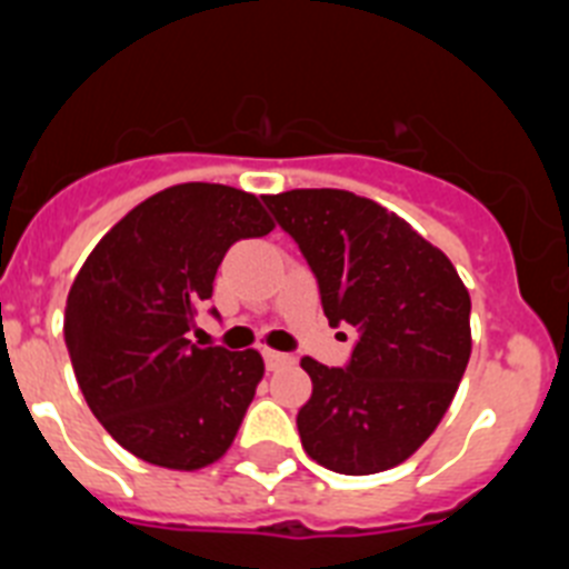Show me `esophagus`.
<instances>
[{"label":"esophagus","mask_w":569,"mask_h":569,"mask_svg":"<svg viewBox=\"0 0 569 569\" xmlns=\"http://www.w3.org/2000/svg\"><path fill=\"white\" fill-rule=\"evenodd\" d=\"M263 362H267V370H278L291 365L295 359H291L289 353H280V350H263Z\"/></svg>","instance_id":"esophagus-1"}]
</instances>
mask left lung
Segmentation results:
<instances>
[{
  "instance_id": "8db88e82",
  "label": "left lung",
  "mask_w": 569,
  "mask_h": 569,
  "mask_svg": "<svg viewBox=\"0 0 569 569\" xmlns=\"http://www.w3.org/2000/svg\"><path fill=\"white\" fill-rule=\"evenodd\" d=\"M317 278L333 328L357 345L345 368L302 359L311 398L297 432L311 460L339 475L405 463L435 432L471 353V300L452 260L405 219L348 190L263 196Z\"/></svg>"
}]
</instances>
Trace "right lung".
I'll list each match as a JSON object with an SVG mask.
<instances>
[{"instance_id": "obj_1", "label": "right lung", "mask_w": 569, "mask_h": 569, "mask_svg": "<svg viewBox=\"0 0 569 569\" xmlns=\"http://www.w3.org/2000/svg\"><path fill=\"white\" fill-rule=\"evenodd\" d=\"M272 227L252 193L173 184L117 221L78 272L63 311L78 387L106 432L146 463L193 471L230 449L263 359L199 348L188 333L227 249Z\"/></svg>"}]
</instances>
